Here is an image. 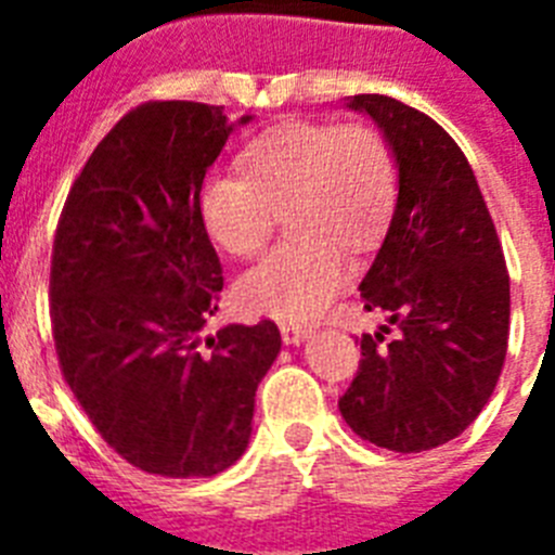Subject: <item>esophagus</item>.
Instances as JSON below:
<instances>
[{
  "label": "esophagus",
  "instance_id": "1",
  "mask_svg": "<svg viewBox=\"0 0 555 555\" xmlns=\"http://www.w3.org/2000/svg\"><path fill=\"white\" fill-rule=\"evenodd\" d=\"M308 327H300V325H281V336L286 345H300V341H306L308 338Z\"/></svg>",
  "mask_w": 555,
  "mask_h": 555
}]
</instances>
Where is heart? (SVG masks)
<instances>
[{"mask_svg":"<svg viewBox=\"0 0 555 555\" xmlns=\"http://www.w3.org/2000/svg\"><path fill=\"white\" fill-rule=\"evenodd\" d=\"M244 175H210L199 217L219 247L255 255L288 210L297 238L272 249L235 286L247 311L313 322L352 274L345 247L366 249L386 233L397 205V160L370 125L292 121L242 155Z\"/></svg>","mask_w":555,"mask_h":555,"instance_id":"obj_1","label":"heart"}]
</instances>
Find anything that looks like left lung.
I'll list each match as a JSON object with an SVG mask.
<instances>
[{
  "instance_id": "left-lung-1",
  "label": "left lung",
  "mask_w": 555,
  "mask_h": 555,
  "mask_svg": "<svg viewBox=\"0 0 555 555\" xmlns=\"http://www.w3.org/2000/svg\"><path fill=\"white\" fill-rule=\"evenodd\" d=\"M397 160V205L361 281L388 325L361 336L358 375L338 400L361 439L423 453L469 428L489 403L508 347V272L464 152L430 116L384 94L347 96Z\"/></svg>"
}]
</instances>
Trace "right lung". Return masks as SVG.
<instances>
[{
	"mask_svg": "<svg viewBox=\"0 0 555 555\" xmlns=\"http://www.w3.org/2000/svg\"><path fill=\"white\" fill-rule=\"evenodd\" d=\"M230 121L203 102H146L100 141L57 222L49 313L61 370L132 467L210 478L242 459L281 331L224 325L222 263L199 217Z\"/></svg>",
	"mask_w": 555,
	"mask_h": 555,
	"instance_id": "right-lung-1",
	"label": "right lung"
}]
</instances>
